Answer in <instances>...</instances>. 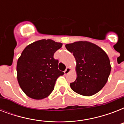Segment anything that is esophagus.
Here are the masks:
<instances>
[{
    "instance_id": "1",
    "label": "esophagus",
    "mask_w": 124,
    "mask_h": 124,
    "mask_svg": "<svg viewBox=\"0 0 124 124\" xmlns=\"http://www.w3.org/2000/svg\"><path fill=\"white\" fill-rule=\"evenodd\" d=\"M70 71H71V69L68 67V68L66 69V70L64 71V73H65V75H68V74L70 72Z\"/></svg>"
}]
</instances>
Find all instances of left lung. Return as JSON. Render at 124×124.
<instances>
[{
    "label": "left lung",
    "mask_w": 124,
    "mask_h": 124,
    "mask_svg": "<svg viewBox=\"0 0 124 124\" xmlns=\"http://www.w3.org/2000/svg\"><path fill=\"white\" fill-rule=\"evenodd\" d=\"M77 62V79L70 84L72 90L84 96H92L106 85L111 73V64L102 49L86 41L66 45Z\"/></svg>",
    "instance_id": "1"
}]
</instances>
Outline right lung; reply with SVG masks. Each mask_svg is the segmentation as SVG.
<instances>
[{"label": "right lung", "mask_w": 124, "mask_h": 124, "mask_svg": "<svg viewBox=\"0 0 124 124\" xmlns=\"http://www.w3.org/2000/svg\"><path fill=\"white\" fill-rule=\"evenodd\" d=\"M62 46L52 40H40L28 45L22 51L16 65L17 80L24 93L40 100L54 89L56 79L64 73L58 69L54 53Z\"/></svg>", "instance_id": "right-lung-1"}]
</instances>
